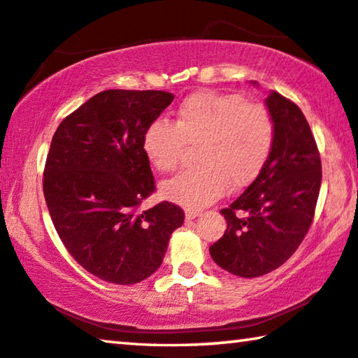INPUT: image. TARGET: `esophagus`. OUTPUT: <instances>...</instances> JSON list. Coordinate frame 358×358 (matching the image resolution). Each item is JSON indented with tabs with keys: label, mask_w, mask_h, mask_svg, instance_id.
<instances>
[{
	"label": "esophagus",
	"mask_w": 358,
	"mask_h": 358,
	"mask_svg": "<svg viewBox=\"0 0 358 358\" xmlns=\"http://www.w3.org/2000/svg\"><path fill=\"white\" fill-rule=\"evenodd\" d=\"M185 215H186V220H193V219H196L199 215V210H191V209H188L185 213Z\"/></svg>",
	"instance_id": "1"
}]
</instances>
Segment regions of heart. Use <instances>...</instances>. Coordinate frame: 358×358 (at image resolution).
Wrapping results in <instances>:
<instances>
[{"instance_id":"obj_1","label":"heart","mask_w":358,"mask_h":358,"mask_svg":"<svg viewBox=\"0 0 358 358\" xmlns=\"http://www.w3.org/2000/svg\"><path fill=\"white\" fill-rule=\"evenodd\" d=\"M275 128L268 108L243 95L201 90L180 105L175 124L164 120L149 123L143 136L145 157L159 172L178 167L186 145H199L196 162L165 181V198L189 209L213 204L227 186H248L268 162Z\"/></svg>"}]
</instances>
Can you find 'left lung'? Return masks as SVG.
<instances>
[{
  "label": "left lung",
  "mask_w": 358,
  "mask_h": 358,
  "mask_svg": "<svg viewBox=\"0 0 358 358\" xmlns=\"http://www.w3.org/2000/svg\"><path fill=\"white\" fill-rule=\"evenodd\" d=\"M266 107L275 128L273 152L253 183L220 210L227 230L209 248L215 264L240 278L268 274L295 253L321 186L320 152L305 115L274 90Z\"/></svg>",
  "instance_id": "8db88e82"
}]
</instances>
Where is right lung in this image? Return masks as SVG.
I'll return each instance as SVG.
<instances>
[{
	"instance_id": "obj_1",
	"label": "right lung",
	"mask_w": 358,
	"mask_h": 358,
	"mask_svg": "<svg viewBox=\"0 0 358 358\" xmlns=\"http://www.w3.org/2000/svg\"><path fill=\"white\" fill-rule=\"evenodd\" d=\"M173 102L164 90H103L59 123L43 172L58 236L87 273L118 285L148 279L162 264L177 204L138 210L155 189L143 136Z\"/></svg>"
}]
</instances>
